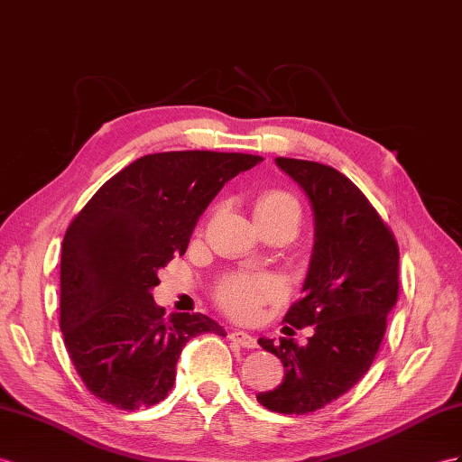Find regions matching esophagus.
Masks as SVG:
<instances>
[{
	"mask_svg": "<svg viewBox=\"0 0 462 462\" xmlns=\"http://www.w3.org/2000/svg\"><path fill=\"white\" fill-rule=\"evenodd\" d=\"M230 339L234 341V344H238L245 349H255L257 347L255 337L250 336L247 332H240V329H234V332H230Z\"/></svg>",
	"mask_w": 462,
	"mask_h": 462,
	"instance_id": "obj_1",
	"label": "esophagus"
}]
</instances>
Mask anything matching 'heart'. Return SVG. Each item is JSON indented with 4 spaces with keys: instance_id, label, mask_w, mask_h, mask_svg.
Masks as SVG:
<instances>
[{
    "instance_id": "heart-1",
    "label": "heart",
    "mask_w": 462,
    "mask_h": 462,
    "mask_svg": "<svg viewBox=\"0 0 462 462\" xmlns=\"http://www.w3.org/2000/svg\"><path fill=\"white\" fill-rule=\"evenodd\" d=\"M300 218V203L287 191H265L255 200L257 222L271 218ZM287 292L285 281L271 273L238 271L222 277L215 287V299L224 312L240 320H252L267 300L281 299Z\"/></svg>"
}]
</instances>
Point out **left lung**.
<instances>
[{
  "mask_svg": "<svg viewBox=\"0 0 462 462\" xmlns=\"http://www.w3.org/2000/svg\"><path fill=\"white\" fill-rule=\"evenodd\" d=\"M277 165L309 195L316 222L304 294L282 322L314 326V336L304 347L292 337L259 339L287 374L257 400L271 411L302 416L344 396L371 369L398 300L400 252L393 230L349 177L318 162L277 158Z\"/></svg>",
  "mask_w": 462,
  "mask_h": 462,
  "instance_id": "1",
  "label": "left lung"
}]
</instances>
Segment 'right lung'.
I'll use <instances>...</instances> for the list:
<instances>
[{
    "label": "right lung",
    "instance_id": "right-lung-1",
    "mask_svg": "<svg viewBox=\"0 0 462 462\" xmlns=\"http://www.w3.org/2000/svg\"><path fill=\"white\" fill-rule=\"evenodd\" d=\"M262 156L160 152L128 163L69 222L60 262V329L81 383L105 404L138 410L173 388L191 337L224 334L212 318L152 299L158 271L183 255L217 193Z\"/></svg>",
    "mask_w": 462,
    "mask_h": 462
}]
</instances>
